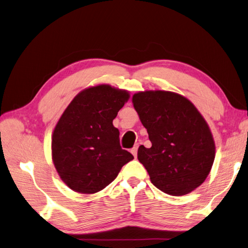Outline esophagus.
<instances>
[{"label":"esophagus","mask_w":248,"mask_h":248,"mask_svg":"<svg viewBox=\"0 0 248 248\" xmlns=\"http://www.w3.org/2000/svg\"><path fill=\"white\" fill-rule=\"evenodd\" d=\"M138 148H139V144L134 145V147H133L132 149H131V154H132L134 157L138 156Z\"/></svg>","instance_id":"obj_1"}]
</instances>
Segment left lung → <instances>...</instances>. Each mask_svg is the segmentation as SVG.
Wrapping results in <instances>:
<instances>
[{
	"instance_id": "8db88e82",
	"label": "left lung",
	"mask_w": 248,
	"mask_h": 248,
	"mask_svg": "<svg viewBox=\"0 0 248 248\" xmlns=\"http://www.w3.org/2000/svg\"><path fill=\"white\" fill-rule=\"evenodd\" d=\"M152 147L140 145L138 159L150 181L171 196H184L205 181L215 143L205 119L190 101L171 91L138 92L132 98Z\"/></svg>"
}]
</instances>
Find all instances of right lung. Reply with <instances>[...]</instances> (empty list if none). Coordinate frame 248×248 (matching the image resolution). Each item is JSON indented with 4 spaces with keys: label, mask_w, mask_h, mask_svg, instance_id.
Masks as SVG:
<instances>
[{
    "label": "right lung",
    "mask_w": 248,
    "mask_h": 248,
    "mask_svg": "<svg viewBox=\"0 0 248 248\" xmlns=\"http://www.w3.org/2000/svg\"><path fill=\"white\" fill-rule=\"evenodd\" d=\"M128 91L99 85L77 94L53 130L52 161L66 186L95 193L117 177L133 159L121 148L113 120L129 100Z\"/></svg>",
    "instance_id": "1"
}]
</instances>
